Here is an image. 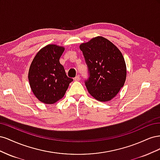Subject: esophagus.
<instances>
[{"mask_svg":"<svg viewBox=\"0 0 160 160\" xmlns=\"http://www.w3.org/2000/svg\"><path fill=\"white\" fill-rule=\"evenodd\" d=\"M74 80L75 81H79L80 80V76L79 75H77L75 78H74Z\"/></svg>","mask_w":160,"mask_h":160,"instance_id":"esophagus-1","label":"esophagus"}]
</instances>
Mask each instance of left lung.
Wrapping results in <instances>:
<instances>
[{"label":"left lung","mask_w":160,"mask_h":160,"mask_svg":"<svg viewBox=\"0 0 160 160\" xmlns=\"http://www.w3.org/2000/svg\"><path fill=\"white\" fill-rule=\"evenodd\" d=\"M88 65L89 78L85 84L99 101L115 98L126 79V65L118 47L103 37H97L79 47Z\"/></svg>","instance_id":"1"}]
</instances>
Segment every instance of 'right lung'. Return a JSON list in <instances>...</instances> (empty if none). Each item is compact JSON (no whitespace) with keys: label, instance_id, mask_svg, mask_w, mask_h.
I'll use <instances>...</instances> for the list:
<instances>
[{"label":"right lung","instance_id":"obj_1","mask_svg":"<svg viewBox=\"0 0 160 160\" xmlns=\"http://www.w3.org/2000/svg\"><path fill=\"white\" fill-rule=\"evenodd\" d=\"M65 48L56 45L43 47L34 58L28 78L32 93L41 102L53 104L63 98L73 79L67 76L59 59Z\"/></svg>","mask_w":160,"mask_h":160}]
</instances>
